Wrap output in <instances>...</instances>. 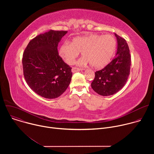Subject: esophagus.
I'll use <instances>...</instances> for the list:
<instances>
[{"instance_id":"1","label":"esophagus","mask_w":154,"mask_h":154,"mask_svg":"<svg viewBox=\"0 0 154 154\" xmlns=\"http://www.w3.org/2000/svg\"><path fill=\"white\" fill-rule=\"evenodd\" d=\"M81 70V69L80 68H74L73 67L72 68V72H78V71H80Z\"/></svg>"}]
</instances>
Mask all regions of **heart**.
I'll list each match as a JSON object with an SVG mask.
<instances>
[{
	"label": "heart",
	"mask_w": 154,
	"mask_h": 154,
	"mask_svg": "<svg viewBox=\"0 0 154 154\" xmlns=\"http://www.w3.org/2000/svg\"><path fill=\"white\" fill-rule=\"evenodd\" d=\"M116 48V41L111 35H89L77 36L71 43L65 42L60 47V57L68 64H73L82 52L79 66L90 64L96 69H101L111 61Z\"/></svg>",
	"instance_id": "obj_1"
}]
</instances>
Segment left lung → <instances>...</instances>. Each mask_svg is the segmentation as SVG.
<instances>
[{
	"label": "left lung",
	"instance_id": "left-lung-1",
	"mask_svg": "<svg viewBox=\"0 0 154 154\" xmlns=\"http://www.w3.org/2000/svg\"><path fill=\"white\" fill-rule=\"evenodd\" d=\"M118 48L115 58L106 66L95 72L91 83L93 90L103 96L113 95L125 84L130 74L131 56L126 41L115 33Z\"/></svg>",
	"mask_w": 154,
	"mask_h": 154
}]
</instances>
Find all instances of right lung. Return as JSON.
I'll return each mask as SVG.
<instances>
[{"label":"right lung","instance_id":"1","mask_svg":"<svg viewBox=\"0 0 154 154\" xmlns=\"http://www.w3.org/2000/svg\"><path fill=\"white\" fill-rule=\"evenodd\" d=\"M67 31L49 30L32 39L26 48L23 66L30 88L47 99L60 96L69 86L72 73L59 56L58 45Z\"/></svg>","mask_w":154,"mask_h":154}]
</instances>
